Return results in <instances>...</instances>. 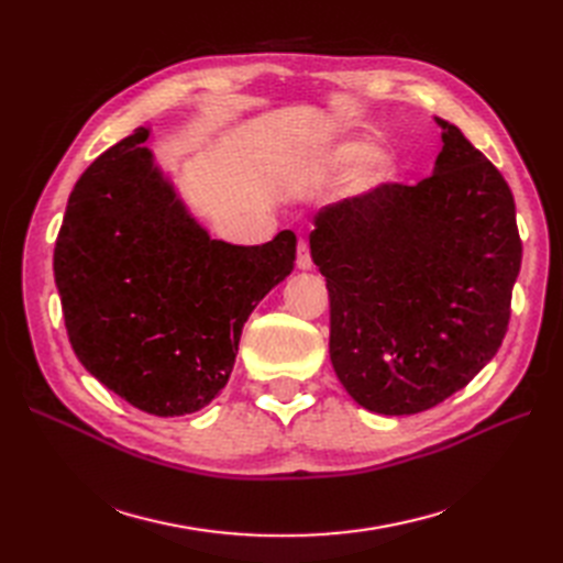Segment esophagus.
Wrapping results in <instances>:
<instances>
[{
  "label": "esophagus",
  "mask_w": 563,
  "mask_h": 563,
  "mask_svg": "<svg viewBox=\"0 0 563 563\" xmlns=\"http://www.w3.org/2000/svg\"><path fill=\"white\" fill-rule=\"evenodd\" d=\"M298 269H310L312 267V258H310V246L305 240L298 242V258H296Z\"/></svg>",
  "instance_id": "1"
}]
</instances>
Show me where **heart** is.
I'll return each instance as SVG.
<instances>
[{
	"instance_id": "heart-1",
	"label": "heart",
	"mask_w": 563,
	"mask_h": 563,
	"mask_svg": "<svg viewBox=\"0 0 563 563\" xmlns=\"http://www.w3.org/2000/svg\"><path fill=\"white\" fill-rule=\"evenodd\" d=\"M371 147L373 145L368 139H343V141L314 145L305 152V157H308V162L314 168H319V172H329V174L345 172V168L356 163L357 166L352 168L350 180H347V192L371 195L395 180L399 172V162L389 150L385 147L371 150Z\"/></svg>"
}]
</instances>
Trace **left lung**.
<instances>
[{
	"label": "left lung",
	"instance_id": "obj_1",
	"mask_svg": "<svg viewBox=\"0 0 563 563\" xmlns=\"http://www.w3.org/2000/svg\"><path fill=\"white\" fill-rule=\"evenodd\" d=\"M434 122L444 147L430 178L312 216L333 371L380 416L428 411L496 356L521 267L509 185L457 126Z\"/></svg>",
	"mask_w": 563,
	"mask_h": 563
}]
</instances>
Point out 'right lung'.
Returning <instances> with one entry per match:
<instances>
[{
	"label": "right lung",
	"mask_w": 563,
	"mask_h": 563,
	"mask_svg": "<svg viewBox=\"0 0 563 563\" xmlns=\"http://www.w3.org/2000/svg\"><path fill=\"white\" fill-rule=\"evenodd\" d=\"M147 139L135 129L81 174L54 275L81 366L131 406L174 418L228 385L249 314L294 272L296 234L211 240Z\"/></svg>",
	"instance_id": "obj_1"
}]
</instances>
